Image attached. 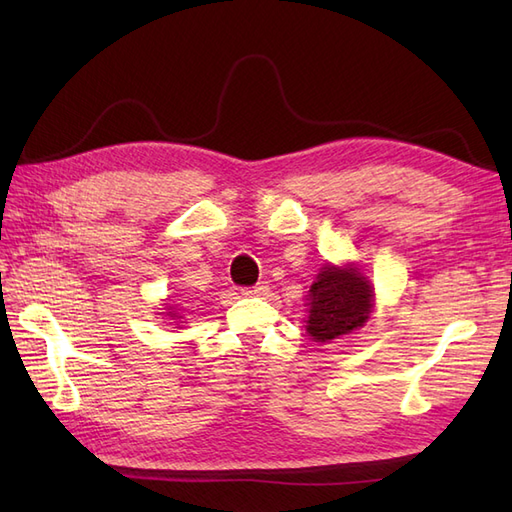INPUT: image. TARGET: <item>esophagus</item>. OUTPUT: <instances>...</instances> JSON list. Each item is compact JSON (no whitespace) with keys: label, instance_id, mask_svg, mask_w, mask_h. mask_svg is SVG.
<instances>
[{"label":"esophagus","instance_id":"1","mask_svg":"<svg viewBox=\"0 0 512 512\" xmlns=\"http://www.w3.org/2000/svg\"><path fill=\"white\" fill-rule=\"evenodd\" d=\"M241 294H245V297H265V294H269V284L267 282H260L252 288H243Z\"/></svg>","mask_w":512,"mask_h":512}]
</instances>
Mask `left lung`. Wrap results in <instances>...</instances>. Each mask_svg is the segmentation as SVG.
<instances>
[{
    "instance_id": "left-lung-1",
    "label": "left lung",
    "mask_w": 512,
    "mask_h": 512,
    "mask_svg": "<svg viewBox=\"0 0 512 512\" xmlns=\"http://www.w3.org/2000/svg\"><path fill=\"white\" fill-rule=\"evenodd\" d=\"M305 331L314 342H331L367 322L374 309V286L354 265H324L307 294Z\"/></svg>"
}]
</instances>
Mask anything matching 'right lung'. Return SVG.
<instances>
[{"mask_svg":"<svg viewBox=\"0 0 512 512\" xmlns=\"http://www.w3.org/2000/svg\"><path fill=\"white\" fill-rule=\"evenodd\" d=\"M166 309H168V312H166V316H168V318H173V320H175V318H181V316H177V312H175V307H170V305H166Z\"/></svg>","mask_w":512,"mask_h":512,"instance_id":"1","label":"right lung"}]
</instances>
